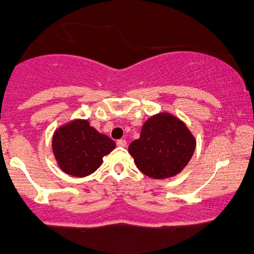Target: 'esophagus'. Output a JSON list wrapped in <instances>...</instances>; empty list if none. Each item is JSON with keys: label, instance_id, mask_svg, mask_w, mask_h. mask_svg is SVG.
<instances>
[{"label": "esophagus", "instance_id": "esophagus-1", "mask_svg": "<svg viewBox=\"0 0 254 254\" xmlns=\"http://www.w3.org/2000/svg\"><path fill=\"white\" fill-rule=\"evenodd\" d=\"M117 145L118 147H125V145H127V141H125V139H118Z\"/></svg>", "mask_w": 254, "mask_h": 254}]
</instances>
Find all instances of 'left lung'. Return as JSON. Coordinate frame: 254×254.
Listing matches in <instances>:
<instances>
[{"instance_id": "8db88e82", "label": "left lung", "mask_w": 254, "mask_h": 254, "mask_svg": "<svg viewBox=\"0 0 254 254\" xmlns=\"http://www.w3.org/2000/svg\"><path fill=\"white\" fill-rule=\"evenodd\" d=\"M196 141L182 121L160 113L143 124L141 136L129 145L137 168L153 179L177 176L193 155Z\"/></svg>"}]
</instances>
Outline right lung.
Instances as JSON below:
<instances>
[{
	"label": "right lung",
	"instance_id": "right-lung-1",
	"mask_svg": "<svg viewBox=\"0 0 254 254\" xmlns=\"http://www.w3.org/2000/svg\"><path fill=\"white\" fill-rule=\"evenodd\" d=\"M115 147L109 136L81 119L60 127L52 138V150L61 170L74 177H86L97 171L103 157Z\"/></svg>",
	"mask_w": 254,
	"mask_h": 254
}]
</instances>
